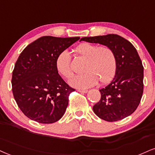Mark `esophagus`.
<instances>
[{
  "label": "esophagus",
  "instance_id": "obj_1",
  "mask_svg": "<svg viewBox=\"0 0 155 155\" xmlns=\"http://www.w3.org/2000/svg\"><path fill=\"white\" fill-rule=\"evenodd\" d=\"M78 92H81V93H87V92H88V91H87V90H81V89H79V90H78Z\"/></svg>",
  "mask_w": 155,
  "mask_h": 155
}]
</instances>
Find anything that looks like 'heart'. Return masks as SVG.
<instances>
[{"label":"heart","instance_id":"obj_1","mask_svg":"<svg viewBox=\"0 0 155 155\" xmlns=\"http://www.w3.org/2000/svg\"><path fill=\"white\" fill-rule=\"evenodd\" d=\"M76 53L87 58L84 74L74 76L69 84L78 89H87L97 83L109 82L116 71V58L114 52L107 46H98L90 43H82L75 48ZM71 58L67 50L61 52L55 61L56 69L61 76L69 79L73 75L71 65Z\"/></svg>","mask_w":155,"mask_h":155}]
</instances>
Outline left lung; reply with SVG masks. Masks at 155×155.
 I'll use <instances>...</instances> for the list:
<instances>
[{
	"instance_id": "8db88e82",
	"label": "left lung",
	"mask_w": 155,
	"mask_h": 155,
	"mask_svg": "<svg viewBox=\"0 0 155 155\" xmlns=\"http://www.w3.org/2000/svg\"><path fill=\"white\" fill-rule=\"evenodd\" d=\"M99 43L111 48L116 58L113 81L100 89L101 98L93 106L99 118L109 122L122 120L136 110L143 90V67L136 48L118 35L82 37L80 41Z\"/></svg>"
}]
</instances>
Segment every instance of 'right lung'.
<instances>
[{
    "mask_svg": "<svg viewBox=\"0 0 155 155\" xmlns=\"http://www.w3.org/2000/svg\"><path fill=\"white\" fill-rule=\"evenodd\" d=\"M79 38L40 37L18 56L12 73V92L18 107L31 120L53 124L63 117L74 89L59 75L55 61Z\"/></svg>",
    "mask_w": 155,
    "mask_h": 155,
    "instance_id": "1",
    "label": "right lung"
}]
</instances>
